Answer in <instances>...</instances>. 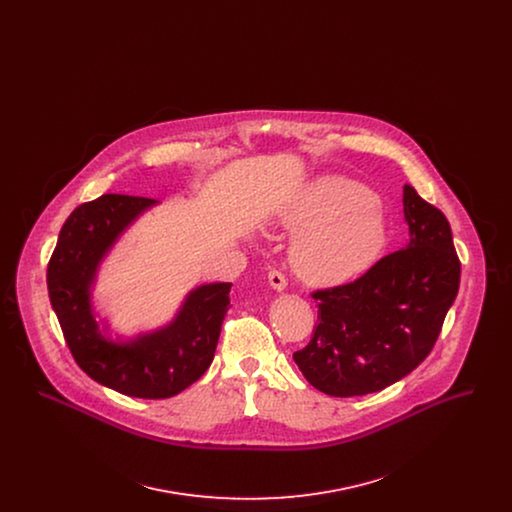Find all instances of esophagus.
Segmentation results:
<instances>
[{
  "mask_svg": "<svg viewBox=\"0 0 512 512\" xmlns=\"http://www.w3.org/2000/svg\"><path fill=\"white\" fill-rule=\"evenodd\" d=\"M268 284H270L276 292H282V290H286L288 280H286V276H284L280 270H270V272H268Z\"/></svg>",
  "mask_w": 512,
  "mask_h": 512,
  "instance_id": "obj_1",
  "label": "esophagus"
}]
</instances>
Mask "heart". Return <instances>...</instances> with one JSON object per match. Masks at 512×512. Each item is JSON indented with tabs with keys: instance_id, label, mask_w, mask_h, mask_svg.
I'll return each instance as SVG.
<instances>
[{
	"instance_id": "b5f03b06",
	"label": "heart",
	"mask_w": 512,
	"mask_h": 512,
	"mask_svg": "<svg viewBox=\"0 0 512 512\" xmlns=\"http://www.w3.org/2000/svg\"><path fill=\"white\" fill-rule=\"evenodd\" d=\"M278 222L297 234L290 247L295 274L318 288H336L363 276L388 242L378 199L340 176L307 184L280 209Z\"/></svg>"
}]
</instances>
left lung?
I'll use <instances>...</instances> for the list:
<instances>
[{
    "label": "left lung",
    "mask_w": 512,
    "mask_h": 512,
    "mask_svg": "<svg viewBox=\"0 0 512 512\" xmlns=\"http://www.w3.org/2000/svg\"><path fill=\"white\" fill-rule=\"evenodd\" d=\"M407 247L359 280L313 293L318 324L293 361L317 390L353 397L384 390L420 365L453 305L461 263L445 215L403 188Z\"/></svg>",
    "instance_id": "obj_1"
}]
</instances>
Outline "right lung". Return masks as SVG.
<instances>
[{
  "label": "right lung",
  "instance_id": "add662e5",
  "mask_svg": "<svg viewBox=\"0 0 512 512\" xmlns=\"http://www.w3.org/2000/svg\"><path fill=\"white\" fill-rule=\"evenodd\" d=\"M155 199L105 194L76 207L49 259L51 307L78 366L101 386L140 399H167L192 386L213 363L230 309V282L195 286L169 324L134 338L109 334L94 309L99 267Z\"/></svg>",
  "mask_w": 512,
  "mask_h": 512
}]
</instances>
